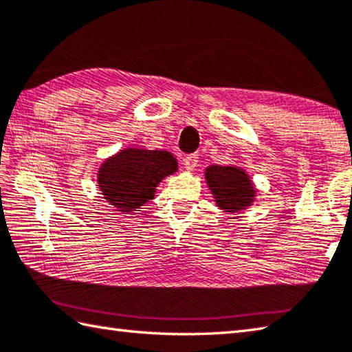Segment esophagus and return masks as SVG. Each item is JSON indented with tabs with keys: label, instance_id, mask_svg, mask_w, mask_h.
Instances as JSON below:
<instances>
[{
	"label": "esophagus",
	"instance_id": "esophagus-1",
	"mask_svg": "<svg viewBox=\"0 0 352 352\" xmlns=\"http://www.w3.org/2000/svg\"><path fill=\"white\" fill-rule=\"evenodd\" d=\"M197 161H199V155H197V153L187 155V156L184 157V165H185V168H187L188 171H193V170L196 168Z\"/></svg>",
	"mask_w": 352,
	"mask_h": 352
}]
</instances>
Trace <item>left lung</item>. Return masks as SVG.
Listing matches in <instances>:
<instances>
[{"mask_svg":"<svg viewBox=\"0 0 352 352\" xmlns=\"http://www.w3.org/2000/svg\"><path fill=\"white\" fill-rule=\"evenodd\" d=\"M208 188L216 205L227 213H239L254 202L256 190L245 170L222 165H210L205 170Z\"/></svg>","mask_w":352,"mask_h":352,"instance_id":"1","label":"left lung"}]
</instances>
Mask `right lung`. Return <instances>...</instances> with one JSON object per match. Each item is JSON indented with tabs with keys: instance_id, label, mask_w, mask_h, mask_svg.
Instances as JSON below:
<instances>
[{
	"instance_id": "right-lung-1",
	"label": "right lung",
	"mask_w": 352,
	"mask_h": 352,
	"mask_svg": "<svg viewBox=\"0 0 352 352\" xmlns=\"http://www.w3.org/2000/svg\"><path fill=\"white\" fill-rule=\"evenodd\" d=\"M176 171L177 161L170 151L129 147L101 164L98 187L105 201L125 214L153 199L159 182Z\"/></svg>"
}]
</instances>
